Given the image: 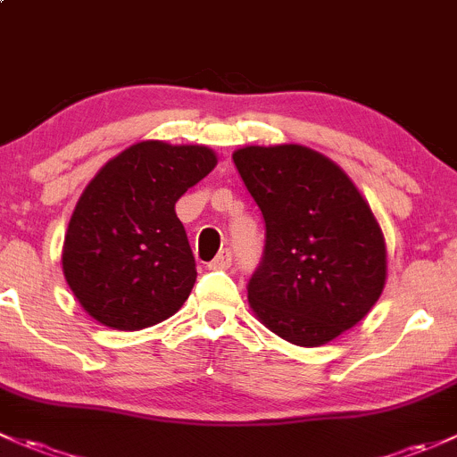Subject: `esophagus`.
I'll list each match as a JSON object with an SVG mask.
<instances>
[{
	"label": "esophagus",
	"mask_w": 457,
	"mask_h": 457,
	"mask_svg": "<svg viewBox=\"0 0 457 457\" xmlns=\"http://www.w3.org/2000/svg\"><path fill=\"white\" fill-rule=\"evenodd\" d=\"M208 267L210 269H229L232 267V252H229V249L219 252V256H216L212 262H208Z\"/></svg>",
	"instance_id": "34e87169"
}]
</instances>
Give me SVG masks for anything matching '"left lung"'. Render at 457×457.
Listing matches in <instances>:
<instances>
[{
	"instance_id": "1",
	"label": "left lung",
	"mask_w": 457,
	"mask_h": 457,
	"mask_svg": "<svg viewBox=\"0 0 457 457\" xmlns=\"http://www.w3.org/2000/svg\"><path fill=\"white\" fill-rule=\"evenodd\" d=\"M232 160L267 229L249 306L287 342H333L386 287V238L368 201L335 162L300 144L245 146Z\"/></svg>"
}]
</instances>
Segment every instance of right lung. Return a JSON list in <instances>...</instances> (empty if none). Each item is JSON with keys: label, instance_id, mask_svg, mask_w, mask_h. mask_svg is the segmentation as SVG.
Returning <instances> with one entry per match:
<instances>
[{"label": "right lung", "instance_id": "obj_1", "mask_svg": "<svg viewBox=\"0 0 457 457\" xmlns=\"http://www.w3.org/2000/svg\"><path fill=\"white\" fill-rule=\"evenodd\" d=\"M216 166L212 148L137 142L109 160L80 195L63 243V273L100 324L140 330L168 320L196 280L175 204Z\"/></svg>", "mask_w": 457, "mask_h": 457}]
</instances>
